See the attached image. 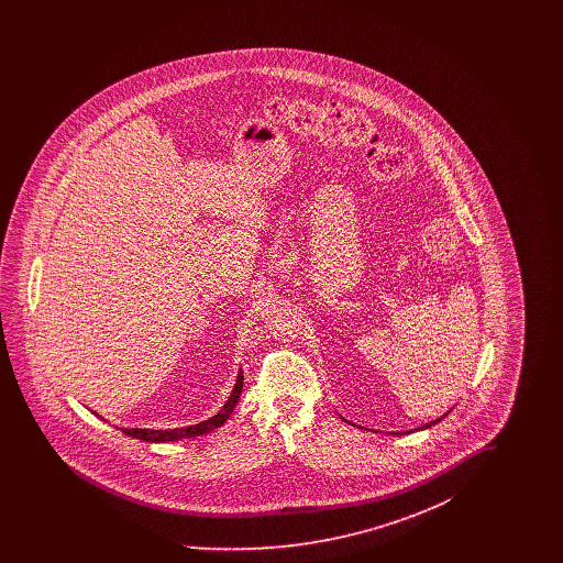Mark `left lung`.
<instances>
[{"label": "left lung", "instance_id": "obj_1", "mask_svg": "<svg viewBox=\"0 0 563 563\" xmlns=\"http://www.w3.org/2000/svg\"><path fill=\"white\" fill-rule=\"evenodd\" d=\"M437 422H441V418H439V420H434V422H430V424H427V427H422V429H429V427H432V424H437Z\"/></svg>", "mask_w": 563, "mask_h": 563}]
</instances>
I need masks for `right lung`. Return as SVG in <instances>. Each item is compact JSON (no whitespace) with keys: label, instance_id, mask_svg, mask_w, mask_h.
<instances>
[{"label":"right lung","instance_id":"add662e5","mask_svg":"<svg viewBox=\"0 0 563 563\" xmlns=\"http://www.w3.org/2000/svg\"><path fill=\"white\" fill-rule=\"evenodd\" d=\"M242 393V374H239L236 379V386L230 395L228 402L223 405V409L213 416L211 420H205L196 427H186V429H173V430H147V429H122L126 434H131L134 439H141V441H152V443H162V441H177V439H188V437H198V434H205V432H211L213 429H219L228 418L230 413L234 411L236 402L241 399Z\"/></svg>","mask_w":563,"mask_h":563}]
</instances>
